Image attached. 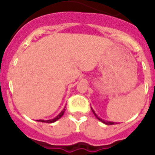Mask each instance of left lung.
Here are the masks:
<instances>
[{
	"label": "left lung",
	"instance_id": "8db88e82",
	"mask_svg": "<svg viewBox=\"0 0 155 155\" xmlns=\"http://www.w3.org/2000/svg\"><path fill=\"white\" fill-rule=\"evenodd\" d=\"M91 109H92V113H93V114H94V115L96 116V117H97V119H98V120H101V122H103L104 124H105V125H113V124H114V123H115V122H113V121H108V120H102L101 118H100L99 117H98V116L97 115V113H95V111L93 110V109H92V107H91Z\"/></svg>",
	"mask_w": 155,
	"mask_h": 155
}]
</instances>
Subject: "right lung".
I'll use <instances>...</instances> for the list:
<instances>
[{
    "label": "right lung",
    "instance_id": "obj_1",
    "mask_svg": "<svg viewBox=\"0 0 155 155\" xmlns=\"http://www.w3.org/2000/svg\"><path fill=\"white\" fill-rule=\"evenodd\" d=\"M65 107H64V108H63V110L61 111L60 113H59V114L58 115H57L54 118H53V119H51V120H38V121H40V122H45V123H53V122H55L56 120H58V119H60L62 117H63V115L64 114V112H65Z\"/></svg>",
    "mask_w": 155,
    "mask_h": 155
}]
</instances>
